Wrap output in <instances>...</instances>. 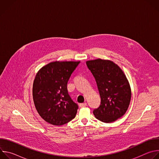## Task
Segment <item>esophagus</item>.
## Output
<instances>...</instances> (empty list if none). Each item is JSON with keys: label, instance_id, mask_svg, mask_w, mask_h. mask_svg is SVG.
<instances>
[{"label": "esophagus", "instance_id": "1", "mask_svg": "<svg viewBox=\"0 0 159 159\" xmlns=\"http://www.w3.org/2000/svg\"><path fill=\"white\" fill-rule=\"evenodd\" d=\"M87 106V103L86 102H84V103H81L79 104V106L80 107H85Z\"/></svg>", "mask_w": 159, "mask_h": 159}]
</instances>
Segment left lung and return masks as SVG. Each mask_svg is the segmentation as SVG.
Returning a JSON list of instances; mask_svg holds the SVG:
<instances>
[{
    "label": "left lung",
    "mask_w": 159,
    "mask_h": 159,
    "mask_svg": "<svg viewBox=\"0 0 159 159\" xmlns=\"http://www.w3.org/2000/svg\"><path fill=\"white\" fill-rule=\"evenodd\" d=\"M86 64L96 79L101 97L99 107L93 111L95 117L106 123L115 121L125 114L131 101V87L125 73L109 60L98 58Z\"/></svg>",
    "instance_id": "1"
}]
</instances>
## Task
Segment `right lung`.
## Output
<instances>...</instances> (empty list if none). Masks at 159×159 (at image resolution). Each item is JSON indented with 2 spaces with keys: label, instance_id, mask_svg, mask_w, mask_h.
Returning <instances> with one entry per match:
<instances>
[{
  "label": "right lung",
  "instance_id": "obj_1",
  "mask_svg": "<svg viewBox=\"0 0 159 159\" xmlns=\"http://www.w3.org/2000/svg\"><path fill=\"white\" fill-rule=\"evenodd\" d=\"M80 61H55L37 72L33 85V98L39 116L47 123L60 126L73 120L78 105L69 95L67 82Z\"/></svg>",
  "mask_w": 159,
  "mask_h": 159
}]
</instances>
